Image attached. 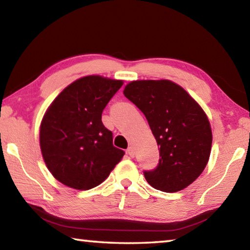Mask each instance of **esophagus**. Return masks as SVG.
<instances>
[{
  "label": "esophagus",
  "mask_w": 250,
  "mask_h": 250,
  "mask_svg": "<svg viewBox=\"0 0 250 250\" xmlns=\"http://www.w3.org/2000/svg\"><path fill=\"white\" fill-rule=\"evenodd\" d=\"M126 153H128L131 158H133L134 156V154H135V152H134V150H133V147L132 146H129L128 147V150H126Z\"/></svg>",
  "instance_id": "esophagus-1"
}]
</instances>
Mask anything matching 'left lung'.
<instances>
[{
	"label": "left lung",
	"mask_w": 250,
	"mask_h": 250,
	"mask_svg": "<svg viewBox=\"0 0 250 250\" xmlns=\"http://www.w3.org/2000/svg\"><path fill=\"white\" fill-rule=\"evenodd\" d=\"M124 94L146 116L160 147L158 167L145 171L147 183L167 193L188 188L209 160L213 135L204 110L167 79L134 80Z\"/></svg>",
	"instance_id": "left-lung-1"
}]
</instances>
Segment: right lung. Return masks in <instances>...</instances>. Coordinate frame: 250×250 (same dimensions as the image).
Segmentation results:
<instances>
[{
  "label": "right lung",
  "instance_id": "right-lung-1",
  "mask_svg": "<svg viewBox=\"0 0 250 250\" xmlns=\"http://www.w3.org/2000/svg\"><path fill=\"white\" fill-rule=\"evenodd\" d=\"M122 84V80L86 76L50 104L41 124L40 145L46 167L61 183L90 189L121 161L125 152L113 146L112 132L104 125L101 115Z\"/></svg>",
  "mask_w": 250,
  "mask_h": 250
}]
</instances>
